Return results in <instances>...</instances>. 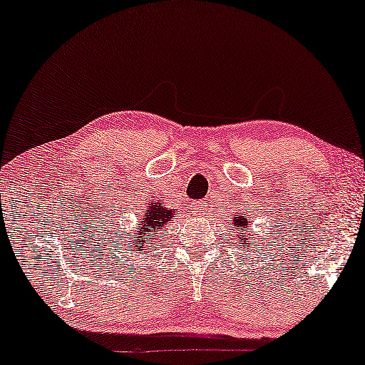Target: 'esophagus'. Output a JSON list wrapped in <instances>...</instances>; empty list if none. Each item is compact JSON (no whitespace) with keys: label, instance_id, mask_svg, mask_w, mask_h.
Segmentation results:
<instances>
[{"label":"esophagus","instance_id":"34e87169","mask_svg":"<svg viewBox=\"0 0 365 365\" xmlns=\"http://www.w3.org/2000/svg\"><path fill=\"white\" fill-rule=\"evenodd\" d=\"M208 203H205V201H197V203H193V213L195 215H206L208 213Z\"/></svg>","mask_w":365,"mask_h":365}]
</instances>
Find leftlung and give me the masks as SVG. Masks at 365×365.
<instances>
[{
    "instance_id": "8db88e82",
    "label": "left lung",
    "mask_w": 365,
    "mask_h": 365,
    "mask_svg": "<svg viewBox=\"0 0 365 365\" xmlns=\"http://www.w3.org/2000/svg\"><path fill=\"white\" fill-rule=\"evenodd\" d=\"M232 226H235V231L239 232V242L235 244H249V246H252L254 239H251L249 236H244V230L247 227V217L244 216V213H236L235 217H232Z\"/></svg>"
}]
</instances>
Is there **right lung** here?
I'll use <instances>...</instances> for the list:
<instances>
[{
  "mask_svg": "<svg viewBox=\"0 0 365 365\" xmlns=\"http://www.w3.org/2000/svg\"><path fill=\"white\" fill-rule=\"evenodd\" d=\"M172 220H175V211L167 208L160 200L149 201L145 206V213L140 216L139 225H135L134 236H130L128 242V249L130 251H143L144 254L152 252L150 244L159 235V231L168 225Z\"/></svg>",
  "mask_w": 365,
  "mask_h": 365,
  "instance_id": "add662e5",
  "label": "right lung"
}]
</instances>
